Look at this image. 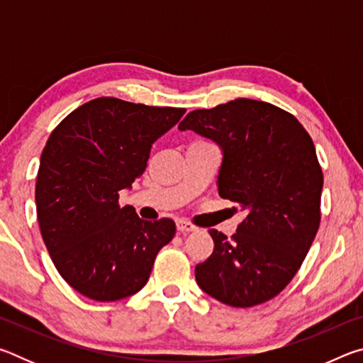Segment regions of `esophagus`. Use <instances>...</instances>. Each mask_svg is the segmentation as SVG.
<instances>
[{"label": "esophagus", "mask_w": 363, "mask_h": 363, "mask_svg": "<svg viewBox=\"0 0 363 363\" xmlns=\"http://www.w3.org/2000/svg\"><path fill=\"white\" fill-rule=\"evenodd\" d=\"M176 227H177V230L182 232V233H190V232L196 230V227L194 224H190V223H187V220H182V219L177 220Z\"/></svg>", "instance_id": "1"}]
</instances>
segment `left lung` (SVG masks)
<instances>
[{
  "label": "left lung",
  "mask_w": 363,
  "mask_h": 363,
  "mask_svg": "<svg viewBox=\"0 0 363 363\" xmlns=\"http://www.w3.org/2000/svg\"><path fill=\"white\" fill-rule=\"evenodd\" d=\"M179 130L218 144V192L247 213L230 240L210 230L214 250L196 264V284L232 307L266 303L296 275L320 224L314 143L291 113L253 99L194 110Z\"/></svg>",
  "instance_id": "8db88e82"
}]
</instances>
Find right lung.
Returning a JSON list of instances; mask_svg holds the SVG:
<instances>
[{
	"mask_svg": "<svg viewBox=\"0 0 363 363\" xmlns=\"http://www.w3.org/2000/svg\"><path fill=\"white\" fill-rule=\"evenodd\" d=\"M184 113L97 97L49 136L35 189L38 224L54 266L83 296L118 301L143 290L158 251L173 240V220L140 219L118 199Z\"/></svg>",
	"mask_w": 363,
	"mask_h": 363,
	"instance_id": "1",
	"label": "right lung"
}]
</instances>
